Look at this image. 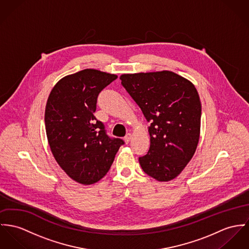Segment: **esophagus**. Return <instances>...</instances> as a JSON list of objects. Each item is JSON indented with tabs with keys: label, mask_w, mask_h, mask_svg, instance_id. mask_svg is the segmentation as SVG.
Here are the masks:
<instances>
[{
	"label": "esophagus",
	"mask_w": 249,
	"mask_h": 249,
	"mask_svg": "<svg viewBox=\"0 0 249 249\" xmlns=\"http://www.w3.org/2000/svg\"><path fill=\"white\" fill-rule=\"evenodd\" d=\"M131 139H132V134H128L124 137V141H125L127 144L131 141Z\"/></svg>",
	"instance_id": "34e87169"
}]
</instances>
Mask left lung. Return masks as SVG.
Segmentation results:
<instances>
[{
    "instance_id": "obj_1",
    "label": "left lung",
    "mask_w": 249,
    "mask_h": 249,
    "mask_svg": "<svg viewBox=\"0 0 249 249\" xmlns=\"http://www.w3.org/2000/svg\"><path fill=\"white\" fill-rule=\"evenodd\" d=\"M120 79L151 122L150 150L139 164L155 180L171 181L186 168L199 142L198 92L192 81L168 70L122 74Z\"/></svg>"
}]
</instances>
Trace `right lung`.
Returning <instances> with one entry per match:
<instances>
[{"label": "right lung", "instance_id": "1", "mask_svg": "<svg viewBox=\"0 0 249 249\" xmlns=\"http://www.w3.org/2000/svg\"><path fill=\"white\" fill-rule=\"evenodd\" d=\"M117 77L96 69H84L59 79L45 106L48 144L57 164L74 181L92 185L109 172L124 142L107 136L96 120L98 94Z\"/></svg>", "mask_w": 249, "mask_h": 249}]
</instances>
